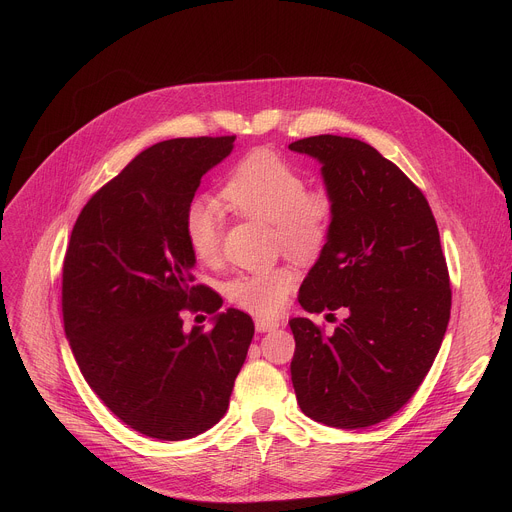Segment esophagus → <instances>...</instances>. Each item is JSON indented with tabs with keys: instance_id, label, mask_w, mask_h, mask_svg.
<instances>
[{
	"instance_id": "1",
	"label": "esophagus",
	"mask_w": 512,
	"mask_h": 512,
	"mask_svg": "<svg viewBox=\"0 0 512 512\" xmlns=\"http://www.w3.org/2000/svg\"><path fill=\"white\" fill-rule=\"evenodd\" d=\"M279 326H281L279 320H269V318H257V320H255L257 332H273V330H277Z\"/></svg>"
}]
</instances>
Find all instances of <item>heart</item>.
Segmentation results:
<instances>
[{"mask_svg":"<svg viewBox=\"0 0 512 512\" xmlns=\"http://www.w3.org/2000/svg\"><path fill=\"white\" fill-rule=\"evenodd\" d=\"M223 204L245 218L273 225V243L285 255L314 261L326 247L334 218V202L324 190H308L304 174L273 150L259 148L243 156L221 188ZM225 214L218 202L192 200L184 212V235L190 251L202 263H214L221 253ZM298 283L289 265L239 273L227 285L233 306L275 316L283 310Z\"/></svg>","mask_w":512,"mask_h":512,"instance_id":"obj_1","label":"heart"}]
</instances>
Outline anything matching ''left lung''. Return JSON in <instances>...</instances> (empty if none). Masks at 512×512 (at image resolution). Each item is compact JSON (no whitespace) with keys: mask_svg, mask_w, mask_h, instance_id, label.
I'll use <instances>...</instances> for the list:
<instances>
[{"mask_svg":"<svg viewBox=\"0 0 512 512\" xmlns=\"http://www.w3.org/2000/svg\"><path fill=\"white\" fill-rule=\"evenodd\" d=\"M316 158L334 202L330 237L300 287L310 314L346 312L332 334L291 318L302 411L360 429L397 413L440 352L452 289L440 231L423 192L373 145L314 135L289 143Z\"/></svg>","mask_w":512,"mask_h":512,"instance_id":"8db88e82","label":"left lung"}]
</instances>
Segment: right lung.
Wrapping results in <instances>:
<instances>
[{"instance_id":"add662e5","label":"right lung","mask_w":512,"mask_h":512,"mask_svg":"<svg viewBox=\"0 0 512 512\" xmlns=\"http://www.w3.org/2000/svg\"><path fill=\"white\" fill-rule=\"evenodd\" d=\"M235 135L178 137L135 156L81 210L62 267V320L97 397L131 429L180 442L227 413L255 326L206 285L184 212L200 178L223 162ZM213 326L190 333L181 312Z\"/></svg>"}]
</instances>
